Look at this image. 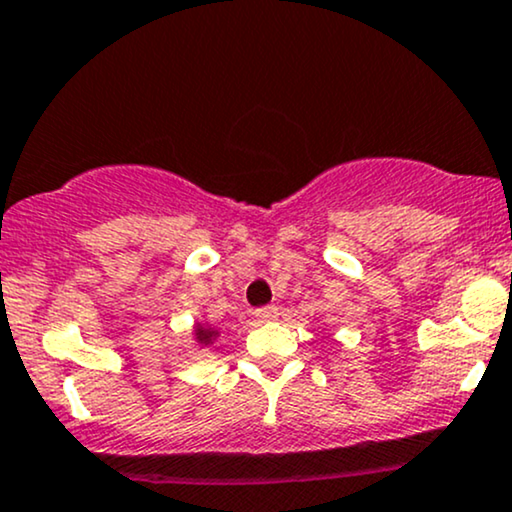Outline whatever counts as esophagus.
I'll use <instances>...</instances> for the list:
<instances>
[{"label": "esophagus", "mask_w": 512, "mask_h": 512, "mask_svg": "<svg viewBox=\"0 0 512 512\" xmlns=\"http://www.w3.org/2000/svg\"><path fill=\"white\" fill-rule=\"evenodd\" d=\"M255 317L260 319V322H272V319L279 317V310H276L274 305H267V307H260V310H255Z\"/></svg>", "instance_id": "obj_1"}]
</instances>
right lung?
<instances>
[{"label": "right lung", "instance_id": "add662e5", "mask_svg": "<svg viewBox=\"0 0 512 512\" xmlns=\"http://www.w3.org/2000/svg\"><path fill=\"white\" fill-rule=\"evenodd\" d=\"M193 336H195V343H197V346H200V348H207V346H212L214 341H217L219 331L214 329V326L205 324V322H197V324L193 326Z\"/></svg>", "mask_w": 512, "mask_h": 512}]
</instances>
